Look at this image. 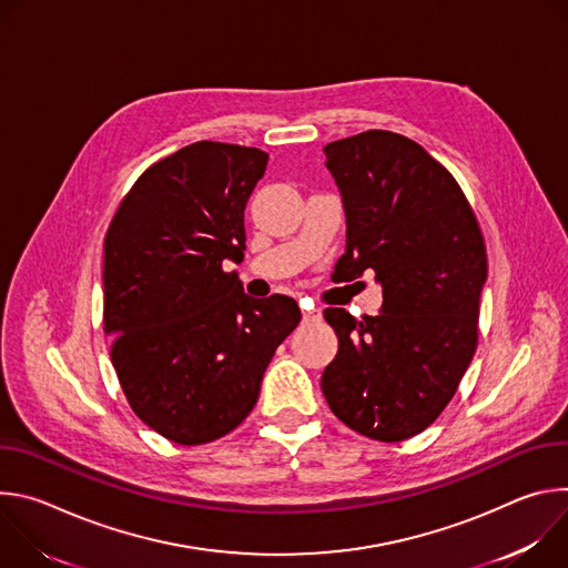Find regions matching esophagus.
I'll return each mask as SVG.
<instances>
[{
	"label": "esophagus",
	"mask_w": 568,
	"mask_h": 568,
	"mask_svg": "<svg viewBox=\"0 0 568 568\" xmlns=\"http://www.w3.org/2000/svg\"><path fill=\"white\" fill-rule=\"evenodd\" d=\"M321 316L318 307H303V323H318Z\"/></svg>",
	"instance_id": "esophagus-1"
}]
</instances>
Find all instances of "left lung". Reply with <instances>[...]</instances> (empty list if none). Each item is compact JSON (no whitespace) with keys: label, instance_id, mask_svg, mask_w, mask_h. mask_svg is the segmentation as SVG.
<instances>
[{"label":"left lung","instance_id":"8db88e82","mask_svg":"<svg viewBox=\"0 0 568 568\" xmlns=\"http://www.w3.org/2000/svg\"><path fill=\"white\" fill-rule=\"evenodd\" d=\"M323 150L348 224L337 267L348 281L375 274L384 303L364 318L323 312L339 351L321 390L353 432L407 440L445 412L474 357L485 240L463 189L420 143L366 130Z\"/></svg>","mask_w":568,"mask_h":568}]
</instances>
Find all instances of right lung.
Wrapping results in <instances>:
<instances>
[{"instance_id": "obj_1", "label": "right lung", "mask_w": 568, "mask_h": 568, "mask_svg": "<svg viewBox=\"0 0 568 568\" xmlns=\"http://www.w3.org/2000/svg\"><path fill=\"white\" fill-rule=\"evenodd\" d=\"M267 169L258 148L197 141L159 159L121 200L103 263V326L130 409L178 445L245 420L294 298H252L224 263L245 256V206Z\"/></svg>"}]
</instances>
